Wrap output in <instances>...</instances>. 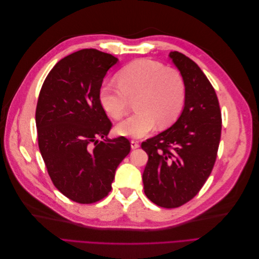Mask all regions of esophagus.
Returning a JSON list of instances; mask_svg holds the SVG:
<instances>
[{"mask_svg":"<svg viewBox=\"0 0 259 259\" xmlns=\"http://www.w3.org/2000/svg\"><path fill=\"white\" fill-rule=\"evenodd\" d=\"M131 147L132 149H137L139 148V143L136 142V140H131Z\"/></svg>","mask_w":259,"mask_h":259,"instance_id":"esophagus-1","label":"esophagus"}]
</instances>
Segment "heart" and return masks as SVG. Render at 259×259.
Here are the masks:
<instances>
[{
  "mask_svg": "<svg viewBox=\"0 0 259 259\" xmlns=\"http://www.w3.org/2000/svg\"><path fill=\"white\" fill-rule=\"evenodd\" d=\"M117 85L103 83L99 103L114 120L126 114L130 100H135V114L117 124L121 136L142 138L150 134L156 125L170 126L183 111L186 86L176 69L165 68L161 62L137 59L123 67L116 74Z\"/></svg>",
  "mask_w": 259,
  "mask_h": 259,
  "instance_id": "b5f03b06",
  "label": "heart"
}]
</instances>
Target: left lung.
<instances>
[{"label":"left lung","instance_id":"8db88e82","mask_svg":"<svg viewBox=\"0 0 259 259\" xmlns=\"http://www.w3.org/2000/svg\"><path fill=\"white\" fill-rule=\"evenodd\" d=\"M168 56L185 82V106L169 128L142 144L149 156L143 182L149 200L175 208L194 198L211 173L221 142L222 112L215 90L200 67L179 52Z\"/></svg>","mask_w":259,"mask_h":259}]
</instances>
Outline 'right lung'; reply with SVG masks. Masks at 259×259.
I'll list each match as a JSON object with an SVG mask.
<instances>
[{
  "mask_svg": "<svg viewBox=\"0 0 259 259\" xmlns=\"http://www.w3.org/2000/svg\"><path fill=\"white\" fill-rule=\"evenodd\" d=\"M116 62L94 49L70 54L51 70L37 99V142L49 175L65 197L81 204L107 197L131 151L128 139L107 137L112 124L99 103L104 77Z\"/></svg>",
  "mask_w": 259,
  "mask_h": 259,
  "instance_id": "right-lung-1",
  "label": "right lung"
}]
</instances>
